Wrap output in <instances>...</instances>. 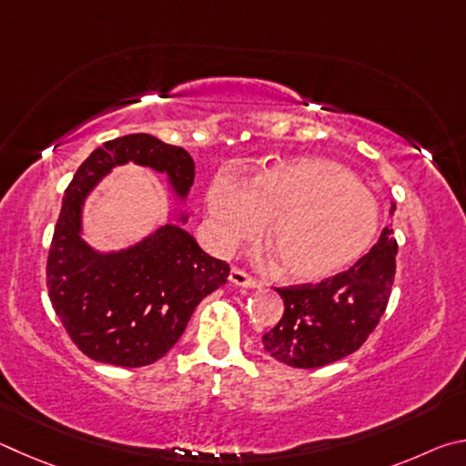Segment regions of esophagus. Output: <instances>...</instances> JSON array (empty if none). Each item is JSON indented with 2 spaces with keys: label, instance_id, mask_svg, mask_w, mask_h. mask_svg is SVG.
I'll list each match as a JSON object with an SVG mask.
<instances>
[{
  "label": "esophagus",
  "instance_id": "1",
  "mask_svg": "<svg viewBox=\"0 0 466 466\" xmlns=\"http://www.w3.org/2000/svg\"><path fill=\"white\" fill-rule=\"evenodd\" d=\"M228 280H231L235 287H243V289H256L258 282L251 274H248L241 268H231V274H228Z\"/></svg>",
  "mask_w": 466,
  "mask_h": 466
}]
</instances>
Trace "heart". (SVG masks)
<instances>
[{"label":"heart","mask_w":466,"mask_h":466,"mask_svg":"<svg viewBox=\"0 0 466 466\" xmlns=\"http://www.w3.org/2000/svg\"><path fill=\"white\" fill-rule=\"evenodd\" d=\"M212 239L231 249L256 238L266 223V246L276 270L292 280H323L354 264L379 228L374 196L346 167L300 159L266 169L246 186L218 174L207 192Z\"/></svg>","instance_id":"obj_1"}]
</instances>
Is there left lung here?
I'll list each match as a JSON object with an SVG mask.
<instances>
[{
    "instance_id": "8db88e82",
    "label": "left lung",
    "mask_w": 466,
    "mask_h": 466,
    "mask_svg": "<svg viewBox=\"0 0 466 466\" xmlns=\"http://www.w3.org/2000/svg\"><path fill=\"white\" fill-rule=\"evenodd\" d=\"M397 249L393 228L385 227L374 248L348 270L317 284L276 289L284 315L262 339L266 352L295 369H319L356 352L387 311Z\"/></svg>"
}]
</instances>
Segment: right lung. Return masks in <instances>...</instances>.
<instances>
[{
    "label": "right lung",
    "mask_w": 466,
    "mask_h": 466,
    "mask_svg": "<svg viewBox=\"0 0 466 466\" xmlns=\"http://www.w3.org/2000/svg\"><path fill=\"white\" fill-rule=\"evenodd\" d=\"M135 161L166 171L179 194L194 182V159L151 135L106 141L81 163L65 190L46 258V287L73 344L96 362L138 369L157 362L182 338L200 300L223 287L227 262L166 225L120 254H96L79 238L81 202L114 166Z\"/></svg>",
    "instance_id": "right-lung-1"
}]
</instances>
